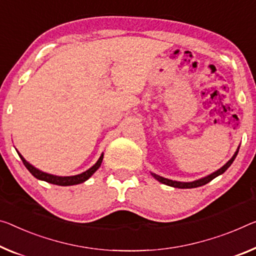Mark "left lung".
<instances>
[{
	"label": "left lung",
	"mask_w": 256,
	"mask_h": 256,
	"mask_svg": "<svg viewBox=\"0 0 256 256\" xmlns=\"http://www.w3.org/2000/svg\"><path fill=\"white\" fill-rule=\"evenodd\" d=\"M238 151H239V148H238L237 152H236L234 154L232 158H231L229 161H228V162H226V164H224V166H223L222 168H220L218 170L214 172L213 174L208 175V176H206V178H200V180H194V182H188V183H186V182H176V180H168V178H161V176H158V175H156V174H152V176H153V178H154L156 180H158L159 182L166 184V186H172V188H192L202 186H205V184H207L208 182H210L212 180H214L215 178H218V175L223 174V172H226V169L231 166V164L234 162V160L236 159V156H237V154H238Z\"/></svg>",
	"instance_id": "8db88e82"
}]
</instances>
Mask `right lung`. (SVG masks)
Wrapping results in <instances>:
<instances>
[{
  "label": "right lung",
  "mask_w": 256,
  "mask_h": 256,
  "mask_svg": "<svg viewBox=\"0 0 256 256\" xmlns=\"http://www.w3.org/2000/svg\"><path fill=\"white\" fill-rule=\"evenodd\" d=\"M18 152V151H17ZM19 156H20V159L22 160L24 164H25V167L28 169L30 174H32L34 178H36L38 180H46V182L51 183V184H56V186H76V184H80V183H84V180H87L90 176H92L94 172H95L98 168L100 167V164L102 161H103V156L104 154L100 156V158L98 159L97 162L94 164L92 168H89L88 170H86L84 172H82V174H78L76 176H64V178H62V176H54V175H51V174H46V172H43L41 170H38L35 167H33L32 164H30L27 161L22 158V156L20 153L18 152Z\"/></svg>",
  "instance_id": "add662e5"
}]
</instances>
